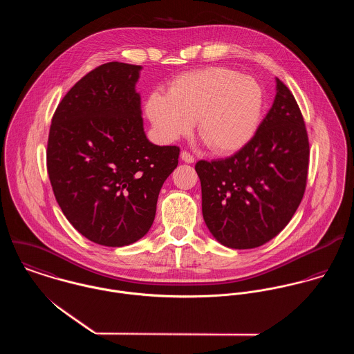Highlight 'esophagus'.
I'll list each match as a JSON object with an SVG mask.
<instances>
[{
  "instance_id": "esophagus-1",
  "label": "esophagus",
  "mask_w": 354,
  "mask_h": 354,
  "mask_svg": "<svg viewBox=\"0 0 354 354\" xmlns=\"http://www.w3.org/2000/svg\"><path fill=\"white\" fill-rule=\"evenodd\" d=\"M181 159L184 160V162H187V163H194L195 162V156L191 153V152L188 151H181Z\"/></svg>"
}]
</instances>
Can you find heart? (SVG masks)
Segmentation results:
<instances>
[{
  "mask_svg": "<svg viewBox=\"0 0 354 354\" xmlns=\"http://www.w3.org/2000/svg\"><path fill=\"white\" fill-rule=\"evenodd\" d=\"M264 109V91L248 75L225 66H205L177 76L169 94L153 91L146 113L166 142L192 132L195 121L211 151L243 149L254 135Z\"/></svg>",
  "mask_w": 354,
  "mask_h": 354,
  "instance_id": "b5f03b06",
  "label": "heart"
}]
</instances>
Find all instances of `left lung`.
<instances>
[{
    "label": "left lung",
    "instance_id": "1",
    "mask_svg": "<svg viewBox=\"0 0 354 354\" xmlns=\"http://www.w3.org/2000/svg\"><path fill=\"white\" fill-rule=\"evenodd\" d=\"M309 142L301 110L277 79V95L252 139L234 155L199 160L202 211L225 247L257 248L278 236L303 201Z\"/></svg>",
    "mask_w": 354,
    "mask_h": 354
}]
</instances>
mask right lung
Masks as SVG:
<instances>
[{
  "mask_svg": "<svg viewBox=\"0 0 354 354\" xmlns=\"http://www.w3.org/2000/svg\"><path fill=\"white\" fill-rule=\"evenodd\" d=\"M140 65L107 62L58 103L48 140L55 201L90 241L124 247L151 227L159 191L178 165L177 146H155L143 129Z\"/></svg>",
  "mask_w": 354,
  "mask_h": 354,
  "instance_id": "obj_1",
  "label": "right lung"
}]
</instances>
